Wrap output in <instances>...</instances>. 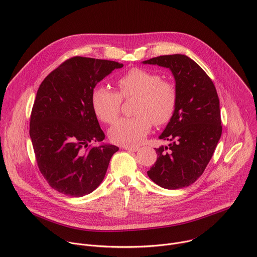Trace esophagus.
Listing matches in <instances>:
<instances>
[{"label": "esophagus", "instance_id": "esophagus-1", "mask_svg": "<svg viewBox=\"0 0 257 257\" xmlns=\"http://www.w3.org/2000/svg\"><path fill=\"white\" fill-rule=\"evenodd\" d=\"M124 149L128 150V151H132V152H136L140 147L139 146H124Z\"/></svg>", "mask_w": 257, "mask_h": 257}]
</instances>
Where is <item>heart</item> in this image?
Segmentation results:
<instances>
[{
  "label": "heart",
  "instance_id": "obj_1",
  "mask_svg": "<svg viewBox=\"0 0 257 257\" xmlns=\"http://www.w3.org/2000/svg\"><path fill=\"white\" fill-rule=\"evenodd\" d=\"M119 94L104 87H97L92 93V107L99 120L113 124L118 119L122 99L137 97L132 118L119 120L109 132L112 142L120 145L140 143L150 131L152 123L156 126L167 124L178 108L176 85L155 72L133 67L117 79Z\"/></svg>",
  "mask_w": 257,
  "mask_h": 257
}]
</instances>
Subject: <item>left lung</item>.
<instances>
[{"label":"left lung","instance_id":"8db88e82","mask_svg":"<svg viewBox=\"0 0 257 257\" xmlns=\"http://www.w3.org/2000/svg\"><path fill=\"white\" fill-rule=\"evenodd\" d=\"M143 63L172 70L179 97L176 114L159 136L169 144L155 148L157 159L147 175L164 189L188 187L203 175L222 134L216 88L204 69L187 55H161Z\"/></svg>","mask_w":257,"mask_h":257}]
</instances>
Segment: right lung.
<instances>
[{"label":"right lung","mask_w":257,"mask_h":257,"mask_svg":"<svg viewBox=\"0 0 257 257\" xmlns=\"http://www.w3.org/2000/svg\"><path fill=\"white\" fill-rule=\"evenodd\" d=\"M122 63L74 56L41 82L30 116V137L41 175L55 191L82 197L105 178L115 145L93 146L105 134L92 107L96 84Z\"/></svg>","instance_id":"right-lung-1"}]
</instances>
